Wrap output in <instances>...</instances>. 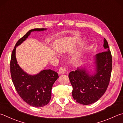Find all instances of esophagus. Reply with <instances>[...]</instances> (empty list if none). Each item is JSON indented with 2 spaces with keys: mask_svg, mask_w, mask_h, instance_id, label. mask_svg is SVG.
Segmentation results:
<instances>
[{
  "mask_svg": "<svg viewBox=\"0 0 123 123\" xmlns=\"http://www.w3.org/2000/svg\"><path fill=\"white\" fill-rule=\"evenodd\" d=\"M66 71V68L63 67H61L60 68L59 71H58V73H59V74L60 75H62V74H65Z\"/></svg>",
  "mask_w": 123,
  "mask_h": 123,
  "instance_id": "1",
  "label": "esophagus"
}]
</instances>
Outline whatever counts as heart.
<instances>
[{
  "mask_svg": "<svg viewBox=\"0 0 123 123\" xmlns=\"http://www.w3.org/2000/svg\"><path fill=\"white\" fill-rule=\"evenodd\" d=\"M82 58V54H80L77 57H76L72 60V63L74 66H78L81 63Z\"/></svg>",
  "mask_w": 123,
  "mask_h": 123,
  "instance_id": "obj_1",
  "label": "heart"
}]
</instances>
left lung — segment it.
Listing matches in <instances>:
<instances>
[{"instance_id": "1", "label": "left lung", "mask_w": 123, "mask_h": 123, "mask_svg": "<svg viewBox=\"0 0 123 123\" xmlns=\"http://www.w3.org/2000/svg\"><path fill=\"white\" fill-rule=\"evenodd\" d=\"M103 47L104 52L93 56L92 68L88 67L91 63L84 64L69 73L73 97L79 103L89 105L95 103L108 88L112 71V56L105 38Z\"/></svg>"}]
</instances>
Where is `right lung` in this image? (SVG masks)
<instances>
[{
	"instance_id": "1",
	"label": "right lung",
	"mask_w": 123,
	"mask_h": 123,
	"mask_svg": "<svg viewBox=\"0 0 123 123\" xmlns=\"http://www.w3.org/2000/svg\"><path fill=\"white\" fill-rule=\"evenodd\" d=\"M47 28L31 30L18 40L12 51L10 69L12 80L20 96L30 105L40 108L46 105L52 97V89L59 78L57 73L51 69H44L35 75L27 73L21 68L17 60L16 48L27 39L32 32H42Z\"/></svg>"
}]
</instances>
